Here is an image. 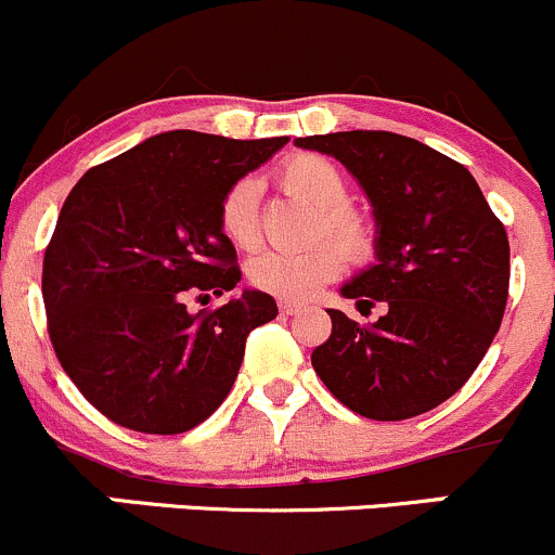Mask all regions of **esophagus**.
<instances>
[{"instance_id":"1","label":"esophagus","mask_w":555,"mask_h":555,"mask_svg":"<svg viewBox=\"0 0 555 555\" xmlns=\"http://www.w3.org/2000/svg\"><path fill=\"white\" fill-rule=\"evenodd\" d=\"M279 311L284 313V317H295V313L302 311L300 302H293V300H279Z\"/></svg>"}]
</instances>
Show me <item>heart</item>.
<instances>
[{"label":"heart","mask_w":555,"mask_h":555,"mask_svg":"<svg viewBox=\"0 0 555 555\" xmlns=\"http://www.w3.org/2000/svg\"><path fill=\"white\" fill-rule=\"evenodd\" d=\"M282 191L319 209L313 236L335 237V243L317 242L306 249H268L249 262V284L260 293L282 300H308L317 289L340 276L346 255L366 260L375 249V223L364 209L348 202V180L340 167L322 154H295L273 172ZM223 236L238 249H255L262 238L260 191L249 178L229 185L218 207ZM347 253L343 254L341 249Z\"/></svg>","instance_id":"obj_1"}]
</instances>
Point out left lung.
I'll list each match as a JSON object with an SVG mask.
<instances>
[{"label":"left lung","mask_w":555,"mask_h":555,"mask_svg":"<svg viewBox=\"0 0 555 555\" xmlns=\"http://www.w3.org/2000/svg\"><path fill=\"white\" fill-rule=\"evenodd\" d=\"M348 167L375 207L377 262L340 289L388 313L361 326L326 311L332 335L311 364L340 404L370 420L434 410L474 375L503 322L505 225L474 175L415 138L351 130L295 140Z\"/></svg>","instance_id":"left-lung-1"}]
</instances>
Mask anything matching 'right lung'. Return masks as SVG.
<instances>
[{
	"mask_svg": "<svg viewBox=\"0 0 555 555\" xmlns=\"http://www.w3.org/2000/svg\"><path fill=\"white\" fill-rule=\"evenodd\" d=\"M287 138L154 135L95 165L63 202L44 249L42 297L57 361L101 415L140 434H185L229 396L271 295L244 289L189 313L185 295L242 279L218 207Z\"/></svg>",
	"mask_w": 555,
	"mask_h": 555,
	"instance_id": "1",
	"label": "right lung"
}]
</instances>
